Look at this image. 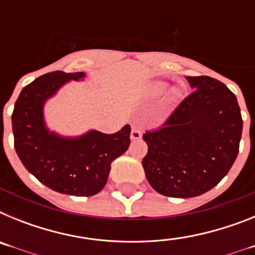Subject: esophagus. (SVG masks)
I'll return each instance as SVG.
<instances>
[{
	"instance_id": "esophagus-1",
	"label": "esophagus",
	"mask_w": 255,
	"mask_h": 255,
	"mask_svg": "<svg viewBox=\"0 0 255 255\" xmlns=\"http://www.w3.org/2000/svg\"><path fill=\"white\" fill-rule=\"evenodd\" d=\"M141 129L140 128H136V126H132L131 129V134H130V138L132 139V140H139V139L141 138Z\"/></svg>"
}]
</instances>
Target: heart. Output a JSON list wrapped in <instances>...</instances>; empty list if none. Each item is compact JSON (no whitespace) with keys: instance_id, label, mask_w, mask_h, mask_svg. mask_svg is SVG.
<instances>
[{"instance_id":"1","label":"heart","mask_w":255,"mask_h":255,"mask_svg":"<svg viewBox=\"0 0 255 255\" xmlns=\"http://www.w3.org/2000/svg\"><path fill=\"white\" fill-rule=\"evenodd\" d=\"M164 88H166V84H162V83H161V84H158L157 87H155V91L161 92V91H163Z\"/></svg>"}]
</instances>
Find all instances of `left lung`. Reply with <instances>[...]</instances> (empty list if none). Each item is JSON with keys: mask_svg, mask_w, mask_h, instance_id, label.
I'll use <instances>...</instances> for the list:
<instances>
[{"mask_svg": "<svg viewBox=\"0 0 255 255\" xmlns=\"http://www.w3.org/2000/svg\"><path fill=\"white\" fill-rule=\"evenodd\" d=\"M194 89L157 130L143 134L148 182L166 197L193 198L215 188L239 153L243 119L236 96L217 79L188 76Z\"/></svg>", "mask_w": 255, "mask_h": 255, "instance_id": "1", "label": "left lung"}]
</instances>
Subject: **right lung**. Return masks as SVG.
<instances>
[{"instance_id": "obj_1", "label": "right lung", "mask_w": 255, "mask_h": 255, "mask_svg": "<svg viewBox=\"0 0 255 255\" xmlns=\"http://www.w3.org/2000/svg\"><path fill=\"white\" fill-rule=\"evenodd\" d=\"M84 73L52 71L26 85L12 112L13 147L26 170L52 190L75 197H91L105 188L111 163L128 150L130 125L115 134L87 132L62 138L44 125L43 105L69 80Z\"/></svg>"}]
</instances>
